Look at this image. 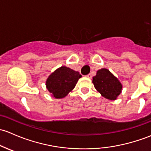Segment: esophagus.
I'll use <instances>...</instances> for the list:
<instances>
[{
	"label": "esophagus",
	"instance_id": "obj_1",
	"mask_svg": "<svg viewBox=\"0 0 151 151\" xmlns=\"http://www.w3.org/2000/svg\"><path fill=\"white\" fill-rule=\"evenodd\" d=\"M86 77L87 78H91V74H88V75H87L86 76Z\"/></svg>",
	"mask_w": 151,
	"mask_h": 151
}]
</instances>
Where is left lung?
Returning <instances> with one entry per match:
<instances>
[{
  "label": "left lung",
  "instance_id": "1",
  "mask_svg": "<svg viewBox=\"0 0 151 151\" xmlns=\"http://www.w3.org/2000/svg\"><path fill=\"white\" fill-rule=\"evenodd\" d=\"M92 83L101 95L110 100H116L122 91V84L109 70L102 68L93 77Z\"/></svg>",
  "mask_w": 151,
  "mask_h": 151
}]
</instances>
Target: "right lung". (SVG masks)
I'll list each match as a JSON object with an SVG mask.
<instances>
[{"mask_svg":"<svg viewBox=\"0 0 151 151\" xmlns=\"http://www.w3.org/2000/svg\"><path fill=\"white\" fill-rule=\"evenodd\" d=\"M80 78L81 75L78 71L62 66L55 70L46 79V88L54 98H64L73 89Z\"/></svg>","mask_w":151,"mask_h":151,"instance_id":"add662e5","label":"right lung"}]
</instances>
